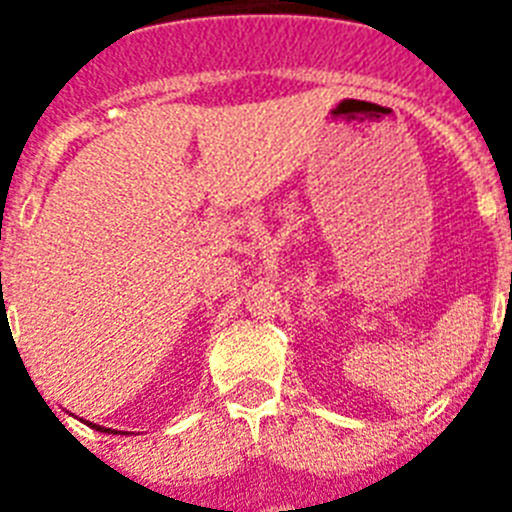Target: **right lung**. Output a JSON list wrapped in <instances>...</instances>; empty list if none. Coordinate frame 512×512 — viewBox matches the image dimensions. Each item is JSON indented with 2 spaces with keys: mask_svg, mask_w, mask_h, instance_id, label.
Returning a JSON list of instances; mask_svg holds the SVG:
<instances>
[{
  "mask_svg": "<svg viewBox=\"0 0 512 512\" xmlns=\"http://www.w3.org/2000/svg\"><path fill=\"white\" fill-rule=\"evenodd\" d=\"M92 425V423H89ZM92 428H97V431H104V433H117V431H110V428H99V425H92Z\"/></svg>",
  "mask_w": 512,
  "mask_h": 512,
  "instance_id": "add662e5",
  "label": "right lung"
}]
</instances>
